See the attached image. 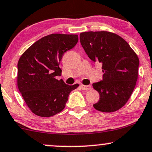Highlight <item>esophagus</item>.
Here are the masks:
<instances>
[{"mask_svg":"<svg viewBox=\"0 0 152 152\" xmlns=\"http://www.w3.org/2000/svg\"><path fill=\"white\" fill-rule=\"evenodd\" d=\"M81 88L82 90H85V91H87V90H91V86H86V85H81Z\"/></svg>","mask_w":152,"mask_h":152,"instance_id":"1","label":"esophagus"}]
</instances>
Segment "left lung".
Segmentation results:
<instances>
[{
  "mask_svg": "<svg viewBox=\"0 0 152 152\" xmlns=\"http://www.w3.org/2000/svg\"><path fill=\"white\" fill-rule=\"evenodd\" d=\"M80 42L92 61L102 64L103 80L93 83L100 94L94 107L97 110L112 113L125 105L138 78L140 60L123 38L107 31L84 32Z\"/></svg>",
  "mask_w": 152,
  "mask_h": 152,
  "instance_id": "left-lung-1",
  "label": "left lung"
}]
</instances>
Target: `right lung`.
Instances as JSON below:
<instances>
[{"instance_id":"1","label":"right lung","mask_w":152,"mask_h":152,"mask_svg":"<svg viewBox=\"0 0 152 152\" xmlns=\"http://www.w3.org/2000/svg\"><path fill=\"white\" fill-rule=\"evenodd\" d=\"M77 34H52L34 42L22 54L18 63V87L25 103L34 114L47 118L64 109L71 91L61 76L63 54L75 47Z\"/></svg>"}]
</instances>
